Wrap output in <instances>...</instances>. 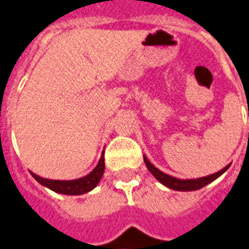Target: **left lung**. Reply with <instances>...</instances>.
Returning <instances> with one entry per match:
<instances>
[{"label": "left lung", "instance_id": "obj_1", "mask_svg": "<svg viewBox=\"0 0 249 249\" xmlns=\"http://www.w3.org/2000/svg\"><path fill=\"white\" fill-rule=\"evenodd\" d=\"M144 162L148 167V170L150 171V174L157 178V180L163 184L164 186H167L168 189H172V190H176V192H193V190H199L203 186L208 185L210 182L214 181L217 178H220L224 172H226L230 164H228L226 167H224L222 170H220L216 174L208 175V176H204V178H190V180H181V178H176L174 176H170V175L164 174L160 170H158L156 166H153L150 160H149L146 157L144 156Z\"/></svg>", "mask_w": 249, "mask_h": 249}]
</instances>
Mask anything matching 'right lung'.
I'll return each mask as SVG.
<instances>
[{
	"instance_id": "obj_1",
	"label": "right lung",
	"mask_w": 249,
	"mask_h": 249,
	"mask_svg": "<svg viewBox=\"0 0 249 249\" xmlns=\"http://www.w3.org/2000/svg\"><path fill=\"white\" fill-rule=\"evenodd\" d=\"M105 163H104V152L101 154L100 160L97 163V166L91 171L90 174L83 176L81 178L75 180H50V178H41L38 175L31 172V175L45 188H49L59 194H65V196H81L85 193L91 192L95 189L104 175Z\"/></svg>"
}]
</instances>
